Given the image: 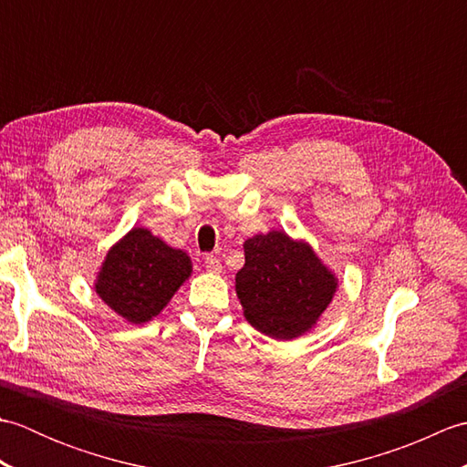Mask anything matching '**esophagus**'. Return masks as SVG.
Masks as SVG:
<instances>
[{
	"label": "esophagus",
	"mask_w": 467,
	"mask_h": 467,
	"mask_svg": "<svg viewBox=\"0 0 467 467\" xmlns=\"http://www.w3.org/2000/svg\"><path fill=\"white\" fill-rule=\"evenodd\" d=\"M204 266H206L208 273H221V271H223L221 259H218V256H213V254L206 256V259H204Z\"/></svg>",
	"instance_id": "esophagus-1"
}]
</instances>
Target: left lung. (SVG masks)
<instances>
[{"label":"left lung","instance_id":"1","mask_svg":"<svg viewBox=\"0 0 467 467\" xmlns=\"http://www.w3.org/2000/svg\"><path fill=\"white\" fill-rule=\"evenodd\" d=\"M244 266L234 289L243 315L256 331L291 341L319 323L339 289V279L313 246L285 231L246 239Z\"/></svg>","mask_w":467,"mask_h":467}]
</instances>
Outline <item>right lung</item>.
<instances>
[{
	"instance_id": "1",
	"label": "right lung",
	"mask_w": 467,
	"mask_h": 467,
	"mask_svg": "<svg viewBox=\"0 0 467 467\" xmlns=\"http://www.w3.org/2000/svg\"><path fill=\"white\" fill-rule=\"evenodd\" d=\"M191 275L188 253L166 244L144 226H134L108 249L94 291L122 319L142 325L164 311Z\"/></svg>"
}]
</instances>
